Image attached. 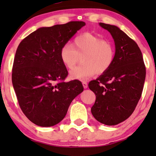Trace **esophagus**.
<instances>
[{
	"label": "esophagus",
	"mask_w": 156,
	"mask_h": 156,
	"mask_svg": "<svg viewBox=\"0 0 156 156\" xmlns=\"http://www.w3.org/2000/svg\"><path fill=\"white\" fill-rule=\"evenodd\" d=\"M82 85L84 89H87V87H88V84H87V83L86 82H82Z\"/></svg>",
	"instance_id": "1"
}]
</instances>
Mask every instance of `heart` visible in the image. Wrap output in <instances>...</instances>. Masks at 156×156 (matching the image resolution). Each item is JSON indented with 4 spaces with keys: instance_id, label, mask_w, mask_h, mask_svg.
<instances>
[{
    "instance_id": "obj_1",
    "label": "heart",
    "mask_w": 156,
    "mask_h": 156,
    "mask_svg": "<svg viewBox=\"0 0 156 156\" xmlns=\"http://www.w3.org/2000/svg\"><path fill=\"white\" fill-rule=\"evenodd\" d=\"M82 56L83 64L72 70L70 76L76 80H86L109 69L114 61L115 48L109 40L84 33L74 38L72 45L65 43L59 50L62 62L69 69L75 67Z\"/></svg>"
}]
</instances>
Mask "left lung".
<instances>
[{
    "label": "left lung",
    "instance_id": "obj_1",
    "mask_svg": "<svg viewBox=\"0 0 156 156\" xmlns=\"http://www.w3.org/2000/svg\"><path fill=\"white\" fill-rule=\"evenodd\" d=\"M99 25L114 38L116 52L109 69L89 83L96 95L91 112L100 123L114 126L135 110L144 89L146 67L141 51L133 40L115 25Z\"/></svg>",
    "mask_w": 156,
    "mask_h": 156
}]
</instances>
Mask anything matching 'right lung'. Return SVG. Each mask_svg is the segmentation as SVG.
I'll list each match as a JSON object with an SVG mask.
<instances>
[{
  "label": "right lung",
  "mask_w": 156,
  "mask_h": 156,
  "mask_svg": "<svg viewBox=\"0 0 156 156\" xmlns=\"http://www.w3.org/2000/svg\"><path fill=\"white\" fill-rule=\"evenodd\" d=\"M84 25L83 21H71L40 27L17 48L12 85L23 114L36 125L49 127L60 122L72 100L84 90L80 81L64 82L68 72L59 50Z\"/></svg>",
  "instance_id": "obj_1"
}]
</instances>
